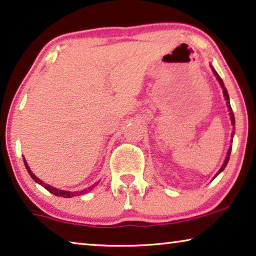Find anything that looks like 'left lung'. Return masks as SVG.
<instances>
[{"label":"left lung","instance_id":"obj_1","mask_svg":"<svg viewBox=\"0 0 256 256\" xmlns=\"http://www.w3.org/2000/svg\"><path fill=\"white\" fill-rule=\"evenodd\" d=\"M212 72H214V76L217 77V80H218V82H220V84L222 88H223V92H224V97H225V100H226L228 107V110H230V116H231V121H232V124L234 126V114H233V112H232V108H231V105H230V98H228V90H226V88L224 86V83H223V80H222V78H220V75H218V74L216 72V70H214V68H212ZM233 129H234V128H233ZM233 135H234V132H232V137H233ZM231 149H232V148H230V149H228V152L226 158H225V162H224V164H223V166H222V168H220V171H218V173L216 174V176H218V174H220L222 171H223V170L225 168V166L228 165V159H230V154H231Z\"/></svg>","mask_w":256,"mask_h":256}]
</instances>
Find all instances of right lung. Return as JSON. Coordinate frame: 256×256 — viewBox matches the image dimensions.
I'll use <instances>...</instances> for the list:
<instances>
[{"instance_id": "obj_1", "label": "right lung", "mask_w": 256, "mask_h": 256, "mask_svg": "<svg viewBox=\"0 0 256 256\" xmlns=\"http://www.w3.org/2000/svg\"><path fill=\"white\" fill-rule=\"evenodd\" d=\"M23 159H24V158H23ZM24 164H25V168H26V170H28V174H30V176H31V178H32L33 180L36 181V182H38L39 184H42V186L45 187L48 192H52V194H54V195H56V196H61V198H72V196H77V195L85 194V192H90L91 190H94V186H97V184H99V182H97L96 184H94V186L88 187V188H86V190H80V192H66V190H56V188H54V187L48 186V184H44L42 180H39L38 178H36V176H34V174H33V173L31 172V170H30V168L28 166V162H26V160H25V159H24Z\"/></svg>"}]
</instances>
